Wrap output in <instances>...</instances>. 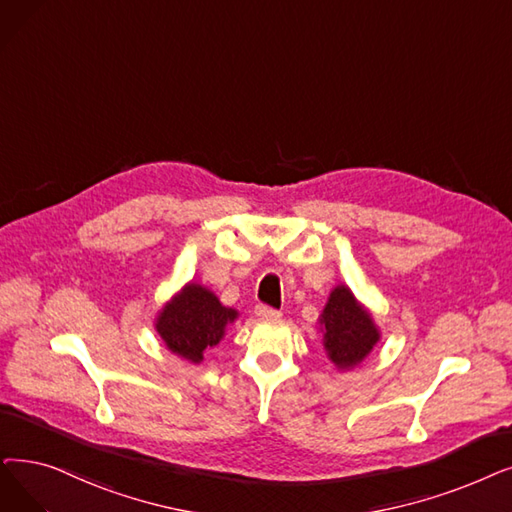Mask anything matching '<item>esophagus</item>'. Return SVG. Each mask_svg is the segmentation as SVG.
<instances>
[{
  "label": "esophagus",
  "instance_id": "obj_1",
  "mask_svg": "<svg viewBox=\"0 0 512 512\" xmlns=\"http://www.w3.org/2000/svg\"><path fill=\"white\" fill-rule=\"evenodd\" d=\"M255 314H257L259 318H263V320H274V318H280V311H278V309H274L272 305H265V303H259V305L255 307Z\"/></svg>",
  "mask_w": 512,
  "mask_h": 512
}]
</instances>
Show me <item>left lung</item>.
Instances as JSON below:
<instances>
[{"instance_id":"obj_1","label":"left lung","mask_w":512,"mask_h":512,"mask_svg":"<svg viewBox=\"0 0 512 512\" xmlns=\"http://www.w3.org/2000/svg\"><path fill=\"white\" fill-rule=\"evenodd\" d=\"M322 324L326 330L324 347L330 360L339 368L360 364L379 341V332H376L368 311L358 305L345 286H337L330 293Z\"/></svg>"}]
</instances>
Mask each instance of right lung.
Returning a JSON list of instances; mask_svg holds the SVG:
<instances>
[{
  "mask_svg": "<svg viewBox=\"0 0 512 512\" xmlns=\"http://www.w3.org/2000/svg\"><path fill=\"white\" fill-rule=\"evenodd\" d=\"M236 311L224 307L219 299L198 284H188L159 316L157 330L167 347L190 362H201L203 351L224 337L234 322Z\"/></svg>",
  "mask_w": 512,
  "mask_h": 512,
  "instance_id": "obj_1",
  "label": "right lung"
}]
</instances>
